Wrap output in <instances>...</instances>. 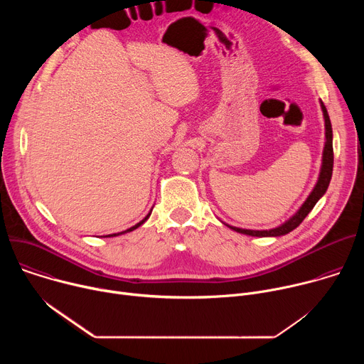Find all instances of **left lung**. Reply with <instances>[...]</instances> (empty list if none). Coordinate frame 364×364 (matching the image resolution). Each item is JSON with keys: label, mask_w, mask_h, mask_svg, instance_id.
<instances>
[{"label": "left lung", "mask_w": 364, "mask_h": 364, "mask_svg": "<svg viewBox=\"0 0 364 364\" xmlns=\"http://www.w3.org/2000/svg\"><path fill=\"white\" fill-rule=\"evenodd\" d=\"M321 109L324 114V119H326V146H324V152H323V166H321V173L318 177V181L314 187V190L311 191V194L308 196V198L305 200V203L301 205V209L284 225L271 229V230H249V229H240V228H233L229 226L230 229H233L235 232L243 233V235H250V236H257V237H265V236H282L287 235L289 232H292L294 229H296L302 220L308 216V213L314 209L316 203L324 196V193L328 188V184L331 181V174H333V164H334V152H333V128H331V122H330V117L328 112L324 107V103L321 102Z\"/></svg>", "instance_id": "left-lung-1"}]
</instances>
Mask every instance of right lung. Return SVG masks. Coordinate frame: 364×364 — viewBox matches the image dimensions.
<instances>
[{
	"mask_svg": "<svg viewBox=\"0 0 364 364\" xmlns=\"http://www.w3.org/2000/svg\"><path fill=\"white\" fill-rule=\"evenodd\" d=\"M149 215H151V213H148V216H146V218H145V219H144V220H141V222H139V223H136V225H135V226H132V228H129V229H128V230H125V232H121V233H114V235H107V236H103V237H114V236H118V235H122V233H127V232H132V230H134V229H136V228H139V226H141V225H142V223H144V222H145V220H146V219H148V218H149Z\"/></svg>",
	"mask_w": 364,
	"mask_h": 364,
	"instance_id": "right-lung-1",
	"label": "right lung"
}]
</instances>
